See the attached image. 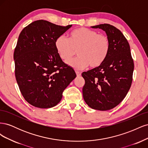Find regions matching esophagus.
Here are the masks:
<instances>
[{
  "label": "esophagus",
  "mask_w": 148,
  "mask_h": 148,
  "mask_svg": "<svg viewBox=\"0 0 148 148\" xmlns=\"http://www.w3.org/2000/svg\"><path fill=\"white\" fill-rule=\"evenodd\" d=\"M75 72H76V74H77V77H80V76H81V73H80L79 72V71H75Z\"/></svg>",
  "instance_id": "esophagus-1"
}]
</instances>
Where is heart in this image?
<instances>
[{
  "label": "heart",
  "mask_w": 148,
  "mask_h": 148,
  "mask_svg": "<svg viewBox=\"0 0 148 148\" xmlns=\"http://www.w3.org/2000/svg\"><path fill=\"white\" fill-rule=\"evenodd\" d=\"M55 47L59 57L68 61L77 51L79 56L67 62V64L75 69H84L89 65L96 68L103 64L108 56L110 42L109 38L97 31L86 28L73 31L68 39L64 35L58 37Z\"/></svg>",
  "instance_id": "heart-1"
}]
</instances>
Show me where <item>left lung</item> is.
<instances>
[{
  "label": "left lung",
  "mask_w": 148,
  "mask_h": 148,
  "mask_svg": "<svg viewBox=\"0 0 148 148\" xmlns=\"http://www.w3.org/2000/svg\"><path fill=\"white\" fill-rule=\"evenodd\" d=\"M91 28L105 31L110 40V49L102 64L82 73L85 80L83 96L91 108L108 110L119 105L130 88L133 60L129 43L119 29L109 24Z\"/></svg>",
  "instance_id": "1"
}]
</instances>
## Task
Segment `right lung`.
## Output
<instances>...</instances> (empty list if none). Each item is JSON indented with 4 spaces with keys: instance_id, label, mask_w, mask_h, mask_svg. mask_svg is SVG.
<instances>
[{
    "instance_id": "obj_1",
    "label": "right lung",
    "mask_w": 148,
    "mask_h": 148,
    "mask_svg": "<svg viewBox=\"0 0 148 148\" xmlns=\"http://www.w3.org/2000/svg\"><path fill=\"white\" fill-rule=\"evenodd\" d=\"M71 26L40 20L20 33L13 54L15 77L22 96L31 105L41 109L56 106L77 77L55 47L56 39Z\"/></svg>"
}]
</instances>
